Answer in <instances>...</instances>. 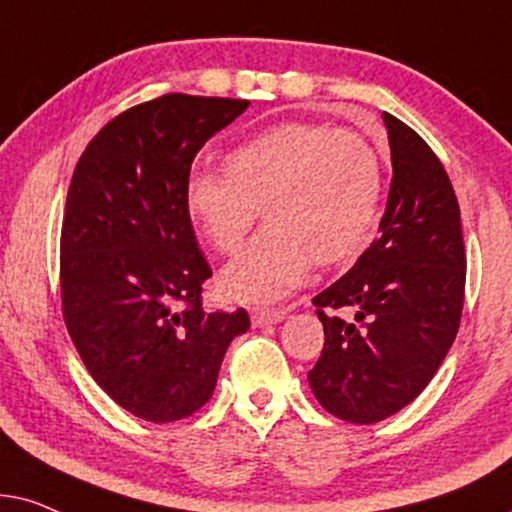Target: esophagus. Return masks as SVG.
Instances as JSON below:
<instances>
[{
	"instance_id": "1",
	"label": "esophagus",
	"mask_w": 512,
	"mask_h": 512,
	"mask_svg": "<svg viewBox=\"0 0 512 512\" xmlns=\"http://www.w3.org/2000/svg\"><path fill=\"white\" fill-rule=\"evenodd\" d=\"M285 316H288V309H255L250 318L255 327H264V325L281 323Z\"/></svg>"
}]
</instances>
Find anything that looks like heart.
<instances>
[{"label":"heart","mask_w":512,"mask_h":512,"mask_svg":"<svg viewBox=\"0 0 512 512\" xmlns=\"http://www.w3.org/2000/svg\"><path fill=\"white\" fill-rule=\"evenodd\" d=\"M187 213L208 243L234 255L257 220L269 224L224 269L222 288L243 302L295 290L318 264L349 262L370 241L381 163L370 142L327 124H278L227 159L224 173H194Z\"/></svg>","instance_id":"b5f03b06"}]
</instances>
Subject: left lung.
<instances>
[{"instance_id": "obj_1", "label": "left lung", "mask_w": 512, "mask_h": 512, "mask_svg": "<svg viewBox=\"0 0 512 512\" xmlns=\"http://www.w3.org/2000/svg\"><path fill=\"white\" fill-rule=\"evenodd\" d=\"M393 180L379 238L313 297L325 330L309 384L351 424H377L410 405L445 360L461 323L466 248L454 187L410 126L384 112ZM353 310L344 321L331 311Z\"/></svg>"}]
</instances>
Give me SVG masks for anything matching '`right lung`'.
Segmentation results:
<instances>
[{"label":"right lung","instance_id":"1","mask_svg":"<svg viewBox=\"0 0 512 512\" xmlns=\"http://www.w3.org/2000/svg\"><path fill=\"white\" fill-rule=\"evenodd\" d=\"M248 100L168 93L114 117L81 154L60 234V297L86 370L135 417H192L245 309L206 313L213 276L187 213L194 156Z\"/></svg>","mask_w":512,"mask_h":512}]
</instances>
